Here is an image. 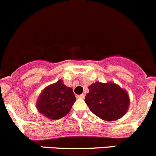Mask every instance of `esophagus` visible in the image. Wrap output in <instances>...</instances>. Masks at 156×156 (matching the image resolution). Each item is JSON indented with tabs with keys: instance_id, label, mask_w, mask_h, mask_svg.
I'll use <instances>...</instances> for the list:
<instances>
[{
	"instance_id": "esophagus-1",
	"label": "esophagus",
	"mask_w": 156,
	"mask_h": 156,
	"mask_svg": "<svg viewBox=\"0 0 156 156\" xmlns=\"http://www.w3.org/2000/svg\"><path fill=\"white\" fill-rule=\"evenodd\" d=\"M77 98H81V99H83V98H85V94H78V95L76 96Z\"/></svg>"
}]
</instances>
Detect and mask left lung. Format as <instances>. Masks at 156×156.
Wrapping results in <instances>:
<instances>
[{"instance_id":"8db88e82","label":"left lung","mask_w":156,"mask_h":156,"mask_svg":"<svg viewBox=\"0 0 156 156\" xmlns=\"http://www.w3.org/2000/svg\"><path fill=\"white\" fill-rule=\"evenodd\" d=\"M85 101L91 112L105 121H115L124 115L129 108V94L113 82H95L88 87Z\"/></svg>"}]
</instances>
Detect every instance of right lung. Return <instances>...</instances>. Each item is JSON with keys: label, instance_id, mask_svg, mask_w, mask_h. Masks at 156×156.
<instances>
[{"label": "right lung", "instance_id": "1", "mask_svg": "<svg viewBox=\"0 0 156 156\" xmlns=\"http://www.w3.org/2000/svg\"><path fill=\"white\" fill-rule=\"evenodd\" d=\"M75 101L72 88L65 86L62 80H58L42 91L36 106L41 114L56 120L66 115Z\"/></svg>", "mask_w": 156, "mask_h": 156}]
</instances>
